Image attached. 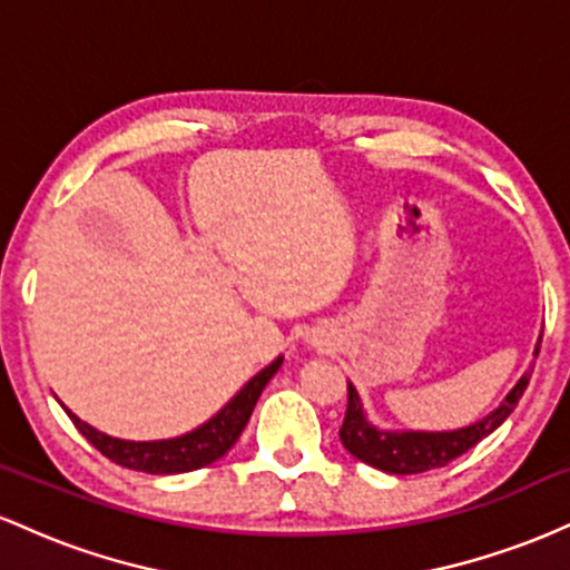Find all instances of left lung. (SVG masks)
<instances>
[{"label":"left lung","instance_id":"obj_1","mask_svg":"<svg viewBox=\"0 0 570 570\" xmlns=\"http://www.w3.org/2000/svg\"><path fill=\"white\" fill-rule=\"evenodd\" d=\"M539 345H535L533 356H539ZM528 381H531V372H525L517 381L514 389L509 391L507 399L490 415L472 423V426L455 431H385L372 426L367 415H364L362 399H358L356 389L348 383V410H345V421L340 426V442H343V448L353 458L389 474H421L429 472V469L448 466L458 455H463L476 442L493 434L512 415L520 396L525 394Z\"/></svg>","mask_w":570,"mask_h":570}]
</instances>
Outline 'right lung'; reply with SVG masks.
Segmentation results:
<instances>
[{"instance_id": "1", "label": "right lung", "mask_w": 570, "mask_h": 570, "mask_svg": "<svg viewBox=\"0 0 570 570\" xmlns=\"http://www.w3.org/2000/svg\"><path fill=\"white\" fill-rule=\"evenodd\" d=\"M284 356H278L276 362L267 364L263 372L248 381L244 389L235 394L230 402L222 407L217 415L208 417L206 423L198 429L187 431V434L174 436V440H158V442H130V440H117V436L104 434L88 423L80 421L69 407L67 415L71 417L77 431L88 440L101 455H107L109 461H115L117 466L134 469V472H147V474H181V472H195V469L208 466V463L219 461L227 450L238 442L240 431L246 429L248 417H252L254 404H257L259 394L271 377L276 375Z\"/></svg>"}]
</instances>
